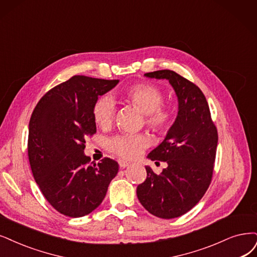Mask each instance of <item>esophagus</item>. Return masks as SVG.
I'll return each instance as SVG.
<instances>
[{"mask_svg":"<svg viewBox=\"0 0 257 257\" xmlns=\"http://www.w3.org/2000/svg\"><path fill=\"white\" fill-rule=\"evenodd\" d=\"M118 165H119L120 168H126V167H128L130 164H129L128 162H126V161L119 160V161H118Z\"/></svg>","mask_w":257,"mask_h":257,"instance_id":"esophagus-1","label":"esophagus"}]
</instances>
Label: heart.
<instances>
[{"mask_svg":"<svg viewBox=\"0 0 257 257\" xmlns=\"http://www.w3.org/2000/svg\"><path fill=\"white\" fill-rule=\"evenodd\" d=\"M125 97L132 106L145 114V123L158 132L167 131L174 121L173 109L164 106V93L156 84L142 82L132 85L125 92ZM93 118L102 129L113 125L116 107L109 95H102L94 102ZM150 144L145 135H121L109 141L108 148L111 153L122 159H136L142 155Z\"/></svg>","mask_w":257,"mask_h":257,"instance_id":"heart-1","label":"heart"}]
</instances>
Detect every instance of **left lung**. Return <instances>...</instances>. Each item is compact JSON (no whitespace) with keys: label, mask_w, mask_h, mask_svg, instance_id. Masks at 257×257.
I'll return each instance as SVG.
<instances>
[{"label":"left lung","mask_w":257,"mask_h":257,"mask_svg":"<svg viewBox=\"0 0 257 257\" xmlns=\"http://www.w3.org/2000/svg\"><path fill=\"white\" fill-rule=\"evenodd\" d=\"M145 76L169 81L178 96L179 111L165 140L148 155L151 161L166 162L167 168L157 175L146 166L147 178L138 186L137 195L150 214L172 219L191 211L212 182L217 128L204 94L194 82L170 70Z\"/></svg>","instance_id":"1"}]
</instances>
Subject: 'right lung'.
<instances>
[{
  "label": "right lung",
  "instance_id": "1",
  "mask_svg": "<svg viewBox=\"0 0 257 257\" xmlns=\"http://www.w3.org/2000/svg\"><path fill=\"white\" fill-rule=\"evenodd\" d=\"M117 83L75 75L46 92L33 111L27 143L32 173L46 200L65 216L93 212L117 175L116 161L103 158L92 165L83 154L85 140L96 134L94 102Z\"/></svg>",
  "mask_w": 257,
  "mask_h": 257
}]
</instances>
